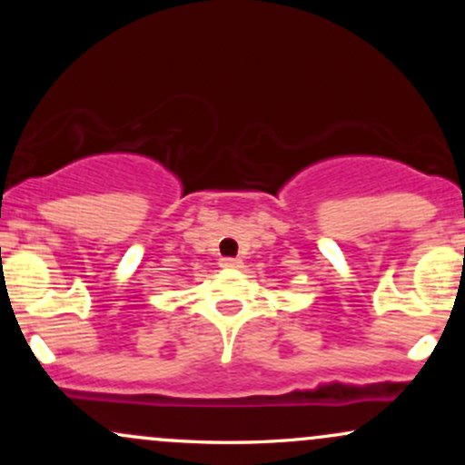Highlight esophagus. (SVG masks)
Segmentation results:
<instances>
[{"label": "esophagus", "instance_id": "1", "mask_svg": "<svg viewBox=\"0 0 465 465\" xmlns=\"http://www.w3.org/2000/svg\"><path fill=\"white\" fill-rule=\"evenodd\" d=\"M221 266H225V269H240L242 262H240L238 258H223L221 260Z\"/></svg>", "mask_w": 465, "mask_h": 465}]
</instances>
